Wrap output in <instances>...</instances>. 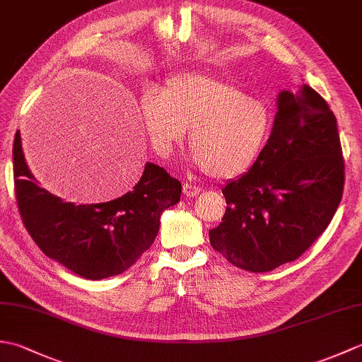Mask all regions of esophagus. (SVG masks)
I'll return each instance as SVG.
<instances>
[{"label": "esophagus", "instance_id": "34e87169", "mask_svg": "<svg viewBox=\"0 0 362 362\" xmlns=\"http://www.w3.org/2000/svg\"><path fill=\"white\" fill-rule=\"evenodd\" d=\"M182 191L187 197H194V196L201 193V188L196 187V185H191V183H185V185H183V188H182Z\"/></svg>", "mask_w": 362, "mask_h": 362}]
</instances>
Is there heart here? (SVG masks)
Here are the masks:
<instances>
[{"label": "heart", "mask_w": 362, "mask_h": 362, "mask_svg": "<svg viewBox=\"0 0 362 362\" xmlns=\"http://www.w3.org/2000/svg\"><path fill=\"white\" fill-rule=\"evenodd\" d=\"M140 110L153 149L168 153L189 130L196 163L216 180L247 171L272 130V113L264 103L247 98L233 83L201 73L174 76L161 93L146 91Z\"/></svg>", "instance_id": "1"}]
</instances>
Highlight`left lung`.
I'll return each instance as SVG.
<instances>
[{
    "label": "left lung",
    "instance_id": "8db88e82",
    "mask_svg": "<svg viewBox=\"0 0 362 362\" xmlns=\"http://www.w3.org/2000/svg\"><path fill=\"white\" fill-rule=\"evenodd\" d=\"M344 182L337 122L325 99L306 83L281 91L264 149L222 188L227 210L209 232L213 249L257 274L297 259L332 222Z\"/></svg>",
    "mask_w": 362,
    "mask_h": 362
}]
</instances>
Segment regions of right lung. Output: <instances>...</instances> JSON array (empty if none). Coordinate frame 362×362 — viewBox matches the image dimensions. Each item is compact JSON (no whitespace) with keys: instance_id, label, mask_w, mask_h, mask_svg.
Here are the masks:
<instances>
[{"instance_id":"1","label":"right lung","mask_w":362,"mask_h":362,"mask_svg":"<svg viewBox=\"0 0 362 362\" xmlns=\"http://www.w3.org/2000/svg\"><path fill=\"white\" fill-rule=\"evenodd\" d=\"M12 153L15 196L28 233L46 257L88 280L109 279L135 264L156 240L160 213L182 194L175 177L146 163L130 193L104 204L74 205L38 185L25 160L20 132Z\"/></svg>"}]
</instances>
